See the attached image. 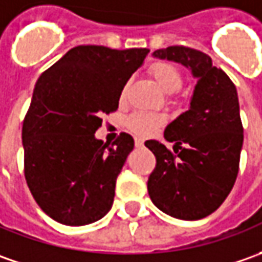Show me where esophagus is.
<instances>
[{
	"instance_id": "obj_1",
	"label": "esophagus",
	"mask_w": 262,
	"mask_h": 262,
	"mask_svg": "<svg viewBox=\"0 0 262 262\" xmlns=\"http://www.w3.org/2000/svg\"><path fill=\"white\" fill-rule=\"evenodd\" d=\"M135 145H136L138 148L143 146V139H140V138H136V139H135Z\"/></svg>"
}]
</instances>
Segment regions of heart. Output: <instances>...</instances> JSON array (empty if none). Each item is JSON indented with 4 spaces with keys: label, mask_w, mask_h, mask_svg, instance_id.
I'll list each match as a JSON object with an SVG mask.
<instances>
[{
    "label": "heart",
    "mask_w": 262,
    "mask_h": 262,
    "mask_svg": "<svg viewBox=\"0 0 262 262\" xmlns=\"http://www.w3.org/2000/svg\"><path fill=\"white\" fill-rule=\"evenodd\" d=\"M149 74L157 81V84L168 94L176 93L183 85V74H181L180 68L171 62H167V60H159V62L152 63L149 68ZM126 98H127V84L122 88L120 95H119V101L123 104L126 101ZM164 123H165V117L161 114L139 112V113L130 114L126 119V127L132 133L146 136L154 130H157L158 127H161Z\"/></svg>",
    "instance_id": "b5f03b06"
}]
</instances>
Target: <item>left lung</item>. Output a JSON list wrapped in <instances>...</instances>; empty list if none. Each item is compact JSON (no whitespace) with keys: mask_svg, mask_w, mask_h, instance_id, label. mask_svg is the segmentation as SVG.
<instances>
[{"mask_svg":"<svg viewBox=\"0 0 262 262\" xmlns=\"http://www.w3.org/2000/svg\"><path fill=\"white\" fill-rule=\"evenodd\" d=\"M154 56L191 69L197 84L190 108L164 132L174 152L146 140L157 158L148 180V193L159 210L183 221H199L219 209L239 171L244 127L236 86L212 58L185 46L158 49Z\"/></svg>","mask_w":262,"mask_h":262,"instance_id":"obj_1","label":"left lung"}]
</instances>
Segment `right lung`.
Wrapping results in <instances>:
<instances>
[{
    "label": "right lung",
    "instance_id": "add662e5",
    "mask_svg": "<svg viewBox=\"0 0 262 262\" xmlns=\"http://www.w3.org/2000/svg\"><path fill=\"white\" fill-rule=\"evenodd\" d=\"M146 48L77 46L41 74L23 122L24 177L53 221L82 226L112 209L116 180L135 146L120 133L112 146L95 139L103 114L143 63Z\"/></svg>",
    "mask_w": 262,
    "mask_h": 262
}]
</instances>
